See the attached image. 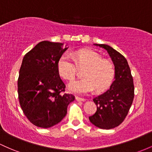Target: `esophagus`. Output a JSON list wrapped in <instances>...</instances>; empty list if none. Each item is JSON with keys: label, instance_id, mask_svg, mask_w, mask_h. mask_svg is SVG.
Returning a JSON list of instances; mask_svg holds the SVG:
<instances>
[{"label": "esophagus", "instance_id": "1", "mask_svg": "<svg viewBox=\"0 0 152 152\" xmlns=\"http://www.w3.org/2000/svg\"><path fill=\"white\" fill-rule=\"evenodd\" d=\"M76 100L78 101V102H84V101L86 100V99H85L84 98L79 97V96H76Z\"/></svg>", "mask_w": 152, "mask_h": 152}]
</instances>
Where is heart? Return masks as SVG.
<instances>
[{
	"label": "heart",
	"instance_id": "heart-1",
	"mask_svg": "<svg viewBox=\"0 0 152 152\" xmlns=\"http://www.w3.org/2000/svg\"><path fill=\"white\" fill-rule=\"evenodd\" d=\"M73 59L68 53L63 54L58 62V70L63 79L72 81L77 73V68H84V79L73 81L69 90L76 94H84L94 89L102 92L110 86L115 71L113 64L102 59L100 55L89 50H80L72 53Z\"/></svg>",
	"mask_w": 152,
	"mask_h": 152
}]
</instances>
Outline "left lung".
Instances as JSON below:
<instances>
[{
	"label": "left lung",
	"mask_w": 152,
	"mask_h": 152,
	"mask_svg": "<svg viewBox=\"0 0 152 152\" xmlns=\"http://www.w3.org/2000/svg\"><path fill=\"white\" fill-rule=\"evenodd\" d=\"M107 51L115 66V81L110 89L93 99L96 111L90 122L102 129H112L123 123L134 97V85L127 60L123 55L104 44H94Z\"/></svg>",
	"instance_id": "1"
}]
</instances>
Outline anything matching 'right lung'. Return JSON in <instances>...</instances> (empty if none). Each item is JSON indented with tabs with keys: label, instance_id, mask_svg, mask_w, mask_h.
I'll return each mask as SVG.
<instances>
[{
	"label": "right lung",
	"instance_id": "1",
	"mask_svg": "<svg viewBox=\"0 0 152 152\" xmlns=\"http://www.w3.org/2000/svg\"><path fill=\"white\" fill-rule=\"evenodd\" d=\"M63 44L42 41L23 58L18 79L21 109L34 126L43 128L58 124L67 114L68 105L75 99L63 94L66 85L60 77L58 62L68 48Z\"/></svg>",
	"mask_w": 152,
	"mask_h": 152
}]
</instances>
